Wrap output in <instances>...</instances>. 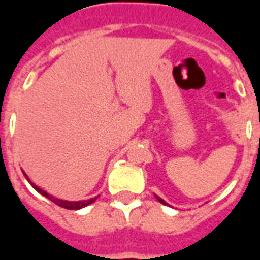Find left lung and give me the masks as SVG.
Instances as JSON below:
<instances>
[{
    "label": "left lung",
    "instance_id": "8db88e82",
    "mask_svg": "<svg viewBox=\"0 0 260 260\" xmlns=\"http://www.w3.org/2000/svg\"><path fill=\"white\" fill-rule=\"evenodd\" d=\"M156 198H157V201H158V202H160V203H163V205H167V203H166V202H164V201H163V199H161V198H158V196H157V195H156Z\"/></svg>",
    "mask_w": 260,
    "mask_h": 260
}]
</instances>
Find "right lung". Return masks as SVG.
<instances>
[{
    "instance_id": "1",
    "label": "right lung",
    "mask_w": 260,
    "mask_h": 260,
    "mask_svg": "<svg viewBox=\"0 0 260 260\" xmlns=\"http://www.w3.org/2000/svg\"><path fill=\"white\" fill-rule=\"evenodd\" d=\"M23 174H25V173H23ZM25 177H26V180L30 182V185L33 186V188H35V189H36V191L39 192L40 195L46 196L47 199H50L51 202H54L55 205H58V206L64 207V209H69V210H79V209H82V207L89 206V205H91V203H93V202L96 201L97 198H99V196H94V198H91V199H87V201H78V202H69V201H64V199H58V198H54L53 195H50V193H47L46 191L40 189V188H39L37 185H35V184H33V182H31L29 178H27V175H26V174H25Z\"/></svg>"
}]
</instances>
